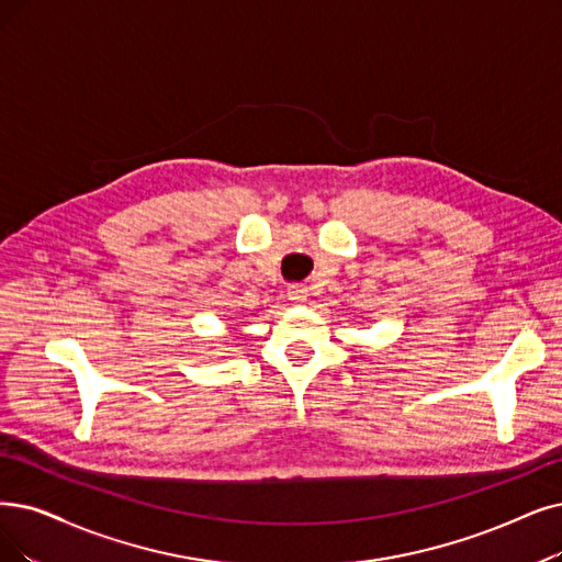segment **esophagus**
Wrapping results in <instances>:
<instances>
[{
    "label": "esophagus",
    "mask_w": 562,
    "mask_h": 562,
    "mask_svg": "<svg viewBox=\"0 0 562 562\" xmlns=\"http://www.w3.org/2000/svg\"><path fill=\"white\" fill-rule=\"evenodd\" d=\"M288 297L293 300V302H297V304H302L306 300L304 285H288Z\"/></svg>",
    "instance_id": "esophagus-1"
}]
</instances>
